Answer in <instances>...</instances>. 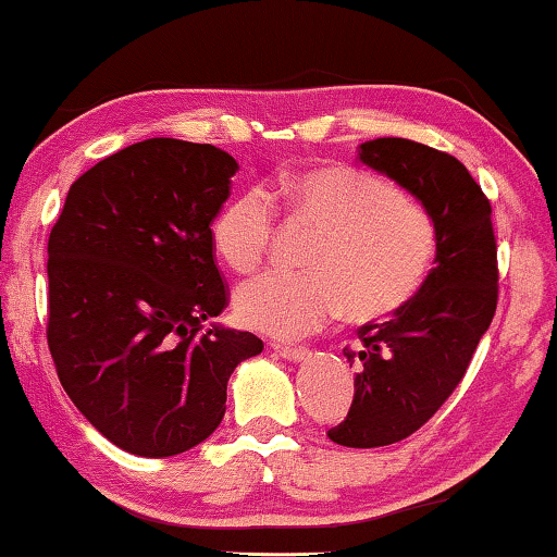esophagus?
<instances>
[{
	"label": "esophagus",
	"mask_w": 557,
	"mask_h": 557,
	"mask_svg": "<svg viewBox=\"0 0 557 557\" xmlns=\"http://www.w3.org/2000/svg\"><path fill=\"white\" fill-rule=\"evenodd\" d=\"M272 349H275L277 355L287 361H305L312 355L310 347H285V344H272Z\"/></svg>",
	"instance_id": "obj_1"
}]
</instances>
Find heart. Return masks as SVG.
<instances>
[{"instance_id":"obj_1","label":"heart","mask_w":557,"mask_h":557,"mask_svg":"<svg viewBox=\"0 0 557 557\" xmlns=\"http://www.w3.org/2000/svg\"><path fill=\"white\" fill-rule=\"evenodd\" d=\"M280 193L297 225L310 227L307 272H264L237 287V322L272 337L295 339L339 312L367 324L404 310L426 285L438 231L426 208L401 188L351 165H317L285 175ZM275 196L262 185L243 190L213 223L215 252L250 272L275 237Z\"/></svg>"}]
</instances>
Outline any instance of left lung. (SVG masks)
I'll list each match as a JSON object with an SVG mask.
<instances>
[{
	"label": "left lung",
	"instance_id": "obj_1",
	"mask_svg": "<svg viewBox=\"0 0 557 557\" xmlns=\"http://www.w3.org/2000/svg\"><path fill=\"white\" fill-rule=\"evenodd\" d=\"M359 161L409 190L438 231L426 285L382 324L357 330L347 419L326 431L351 448L389 446L419 431L461 382L498 305L491 202L461 161L409 138L359 146Z\"/></svg>",
	"mask_w": 557,
	"mask_h": 557
}]
</instances>
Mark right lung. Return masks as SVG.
<instances>
[{
    "mask_svg": "<svg viewBox=\"0 0 557 557\" xmlns=\"http://www.w3.org/2000/svg\"><path fill=\"white\" fill-rule=\"evenodd\" d=\"M237 161L148 138L78 178L49 235L47 339L59 382L96 431L146 458L188 451L225 417L227 379L262 351L202 322L227 307L213 220Z\"/></svg>",
    "mask_w": 557,
    "mask_h": 557,
    "instance_id": "right-lung-1",
    "label": "right lung"
}]
</instances>
